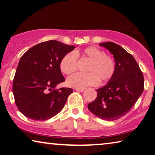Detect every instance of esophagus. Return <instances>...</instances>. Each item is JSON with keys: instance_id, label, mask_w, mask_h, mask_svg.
I'll return each instance as SVG.
<instances>
[{"instance_id": "esophagus-1", "label": "esophagus", "mask_w": 155, "mask_h": 155, "mask_svg": "<svg viewBox=\"0 0 155 155\" xmlns=\"http://www.w3.org/2000/svg\"><path fill=\"white\" fill-rule=\"evenodd\" d=\"M75 91H77V92H83L84 90V89H75Z\"/></svg>"}]
</instances>
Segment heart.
<instances>
[{
	"label": "heart",
	"instance_id": "1",
	"mask_svg": "<svg viewBox=\"0 0 155 155\" xmlns=\"http://www.w3.org/2000/svg\"><path fill=\"white\" fill-rule=\"evenodd\" d=\"M81 55L84 58L90 59L88 73H75L68 78V86L75 89H84L88 86H94L99 84V79L107 82L113 77L115 73V61L111 57L107 56L104 51L96 47L88 46L82 51L68 53L63 56L60 63V68L65 75L73 73L77 68L78 56Z\"/></svg>",
	"mask_w": 155,
	"mask_h": 155
}]
</instances>
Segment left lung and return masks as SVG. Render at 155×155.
Here are the masks:
<instances>
[{
  "mask_svg": "<svg viewBox=\"0 0 155 155\" xmlns=\"http://www.w3.org/2000/svg\"><path fill=\"white\" fill-rule=\"evenodd\" d=\"M113 55L115 73L107 84L97 89V96L87 106L92 113L106 120H115L130 111L144 90V78L132 55L113 42L100 43Z\"/></svg>",
  "mask_w": 155,
  "mask_h": 155,
  "instance_id": "8db88e82",
  "label": "left lung"
}]
</instances>
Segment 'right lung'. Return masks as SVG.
Returning a JSON list of instances; mask_svg holds the SVG:
<instances>
[{
	"instance_id": "right-lung-1",
	"label": "right lung",
	"mask_w": 155,
	"mask_h": 155,
	"mask_svg": "<svg viewBox=\"0 0 155 155\" xmlns=\"http://www.w3.org/2000/svg\"><path fill=\"white\" fill-rule=\"evenodd\" d=\"M75 46L56 40L41 42L21 57L12 84V93L19 111L27 118L45 120L64 107L71 88L56 90L65 81L60 63Z\"/></svg>"
}]
</instances>
